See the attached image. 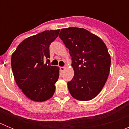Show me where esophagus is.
<instances>
[{
    "label": "esophagus",
    "instance_id": "esophagus-1",
    "mask_svg": "<svg viewBox=\"0 0 129 129\" xmlns=\"http://www.w3.org/2000/svg\"><path fill=\"white\" fill-rule=\"evenodd\" d=\"M64 69H65V67H60V70L61 71V72H62L64 70Z\"/></svg>",
    "mask_w": 129,
    "mask_h": 129
}]
</instances>
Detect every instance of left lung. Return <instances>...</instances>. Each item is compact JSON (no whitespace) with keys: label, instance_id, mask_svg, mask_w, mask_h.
<instances>
[{"label":"left lung","instance_id":"left-lung-1","mask_svg":"<svg viewBox=\"0 0 129 129\" xmlns=\"http://www.w3.org/2000/svg\"><path fill=\"white\" fill-rule=\"evenodd\" d=\"M59 38L69 50L74 76L68 82L73 98L91 100L101 92L109 74L111 59L105 44L84 28L61 29Z\"/></svg>","mask_w":129,"mask_h":129}]
</instances>
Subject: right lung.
<instances>
[{
	"mask_svg": "<svg viewBox=\"0 0 129 129\" xmlns=\"http://www.w3.org/2000/svg\"><path fill=\"white\" fill-rule=\"evenodd\" d=\"M59 31L46 30L26 38L11 56L16 83L26 96L34 101H46L54 94L59 68L50 64L49 47L58 37Z\"/></svg>",
	"mask_w": 129,
	"mask_h": 129,
	"instance_id": "right-lung-1",
	"label": "right lung"
}]
</instances>
